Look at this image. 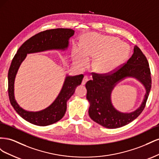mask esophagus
<instances>
[{
    "mask_svg": "<svg viewBox=\"0 0 159 159\" xmlns=\"http://www.w3.org/2000/svg\"><path fill=\"white\" fill-rule=\"evenodd\" d=\"M88 80H89V79H88V76L85 75V76L84 77V78H83V80H82V82H81V84H82V85H85V83L87 82V81H88Z\"/></svg>",
    "mask_w": 159,
    "mask_h": 159,
    "instance_id": "1",
    "label": "esophagus"
}]
</instances>
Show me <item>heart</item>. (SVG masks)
<instances>
[{
  "mask_svg": "<svg viewBox=\"0 0 159 159\" xmlns=\"http://www.w3.org/2000/svg\"><path fill=\"white\" fill-rule=\"evenodd\" d=\"M130 49L125 43L112 36L101 37L86 35L83 39V49L78 47L74 55L75 63L84 68L89 57H95L94 70L99 74H107L121 66L129 55Z\"/></svg>",
  "mask_w": 159,
  "mask_h": 159,
  "instance_id": "obj_1",
  "label": "heart"
}]
</instances>
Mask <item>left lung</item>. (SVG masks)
Returning <instances> with one entry per match:
<instances>
[{
  "mask_svg": "<svg viewBox=\"0 0 159 159\" xmlns=\"http://www.w3.org/2000/svg\"><path fill=\"white\" fill-rule=\"evenodd\" d=\"M127 77H133L145 87L146 93L140 107L131 113H123L114 107L110 99L111 92L118 83ZM86 98L89 103L90 118L108 129H117L126 125L135 119L145 107L151 88V71L147 57L139 47L134 46V52L126 64L113 73H93V80L85 84Z\"/></svg>",
  "mask_w": 159,
  "mask_h": 159,
  "instance_id": "obj_1",
  "label": "left lung"
}]
</instances>
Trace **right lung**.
I'll list each match as a JSON object with an SVG mask.
<instances>
[{
	"label": "right lung",
	"instance_id": "1",
	"mask_svg": "<svg viewBox=\"0 0 159 159\" xmlns=\"http://www.w3.org/2000/svg\"><path fill=\"white\" fill-rule=\"evenodd\" d=\"M74 34L70 28H56L41 32L27 40L19 48L13 57L8 74V96L12 106L21 117L38 126H47L63 117L67 109V102L81 84L84 75H67L59 95L49 107L39 111H28L18 104L14 98V80L22 62L28 54L51 50H65L68 48L69 39Z\"/></svg>",
	"mask_w": 159,
	"mask_h": 159
}]
</instances>
